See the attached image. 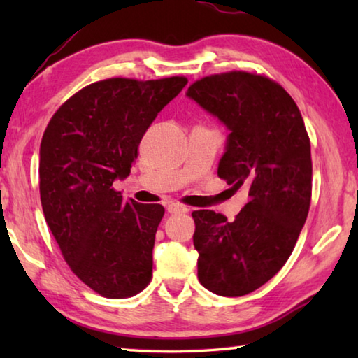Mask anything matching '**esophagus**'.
Returning <instances> with one entry per match:
<instances>
[{
    "label": "esophagus",
    "mask_w": 358,
    "mask_h": 358,
    "mask_svg": "<svg viewBox=\"0 0 358 358\" xmlns=\"http://www.w3.org/2000/svg\"><path fill=\"white\" fill-rule=\"evenodd\" d=\"M167 211L171 215H181V213H187L189 208L186 207V205H181V203H169L167 205Z\"/></svg>",
    "instance_id": "34e87169"
}]
</instances>
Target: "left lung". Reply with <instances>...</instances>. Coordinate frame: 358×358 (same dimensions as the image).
Wrapping results in <instances>:
<instances>
[{"label": "left lung", "instance_id": "obj_1", "mask_svg": "<svg viewBox=\"0 0 358 358\" xmlns=\"http://www.w3.org/2000/svg\"><path fill=\"white\" fill-rule=\"evenodd\" d=\"M187 96L227 126L217 177L248 203L234 221L213 210L192 211L205 289L241 296L270 281L294 251L311 203V143L295 101L280 83L246 71L194 82Z\"/></svg>", "mask_w": 358, "mask_h": 358}]
</instances>
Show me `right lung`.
<instances>
[{
	"mask_svg": "<svg viewBox=\"0 0 358 358\" xmlns=\"http://www.w3.org/2000/svg\"><path fill=\"white\" fill-rule=\"evenodd\" d=\"M186 83L183 76L94 82L53 113L42 136L45 221L69 268L106 299H129L151 281L164 207L124 201L113 183L128 177L143 134Z\"/></svg>",
	"mask_w": 358,
	"mask_h": 358,
	"instance_id": "right-lung-1",
	"label": "right lung"
}]
</instances>
